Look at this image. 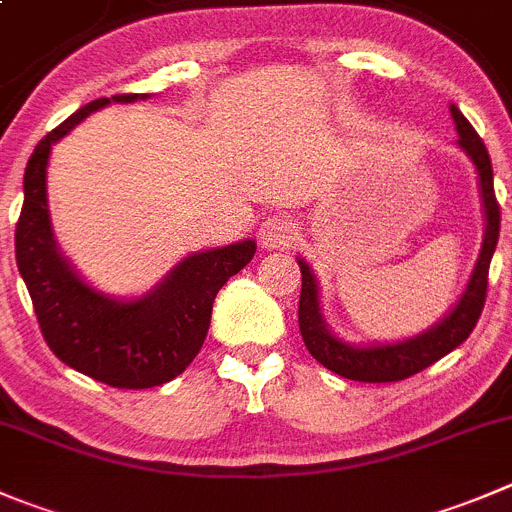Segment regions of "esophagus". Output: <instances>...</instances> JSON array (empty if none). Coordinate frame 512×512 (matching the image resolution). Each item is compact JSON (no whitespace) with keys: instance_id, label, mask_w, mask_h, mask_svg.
I'll return each mask as SVG.
<instances>
[{"instance_id":"esophagus-1","label":"esophagus","mask_w":512,"mask_h":512,"mask_svg":"<svg viewBox=\"0 0 512 512\" xmlns=\"http://www.w3.org/2000/svg\"><path fill=\"white\" fill-rule=\"evenodd\" d=\"M297 240V227L292 217L272 215L260 225V242L267 250H287Z\"/></svg>"}]
</instances>
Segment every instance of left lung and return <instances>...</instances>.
Returning <instances> with one entry per match:
<instances>
[{
  "mask_svg": "<svg viewBox=\"0 0 512 512\" xmlns=\"http://www.w3.org/2000/svg\"><path fill=\"white\" fill-rule=\"evenodd\" d=\"M450 114H453L455 130H458V142H455V145L468 155V160L473 162L475 167V175H478L485 232L478 262H475L473 272H470L468 285L460 292L458 302H455L435 325L418 332V335L395 342H370V345L362 342V345H355V342L342 340L340 335H335V332L330 330V325L325 322V315H322L320 282H317V275L312 272V267L307 265L305 257H297V265H300L302 272L300 310H297L302 340H305V347L320 365L337 372L340 377H347V380H405V377L415 375V372L425 370V367H430L433 362H438L440 357L453 352L458 345H463V342L468 340L470 332H473L480 312H483L485 290H488L490 260H493V252L500 235V207L498 202H495L493 165H490V155L488 150H485L483 140H480L478 132L470 127V122L463 117V112H460L455 104H450Z\"/></svg>",
  "mask_w": 512,
  "mask_h": 512,
  "instance_id": "1",
  "label": "left lung"
}]
</instances>
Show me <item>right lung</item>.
Instances as JSON below:
<instances>
[{
    "label": "right lung",
    "mask_w": 512,
    "mask_h": 512,
    "mask_svg": "<svg viewBox=\"0 0 512 512\" xmlns=\"http://www.w3.org/2000/svg\"><path fill=\"white\" fill-rule=\"evenodd\" d=\"M150 94L94 99L64 119L37 147L24 170V205L14 247L49 350L82 375L122 390H145L180 375L205 342L220 287L255 257V240L192 252L155 287L114 297L89 285L62 255L52 230L47 167L52 147L97 109Z\"/></svg>",
    "instance_id": "right-lung-1"
}]
</instances>
